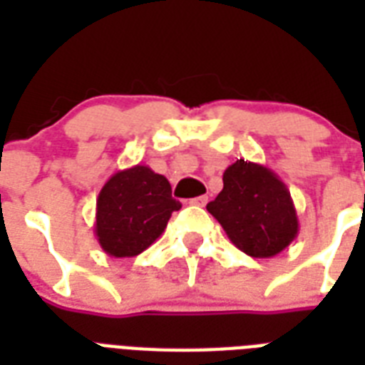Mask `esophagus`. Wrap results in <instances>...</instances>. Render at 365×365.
<instances>
[{"instance_id": "34e87169", "label": "esophagus", "mask_w": 365, "mask_h": 365, "mask_svg": "<svg viewBox=\"0 0 365 365\" xmlns=\"http://www.w3.org/2000/svg\"><path fill=\"white\" fill-rule=\"evenodd\" d=\"M206 202H208V197H206V195H200V197L189 199V205H193V206H206Z\"/></svg>"}]
</instances>
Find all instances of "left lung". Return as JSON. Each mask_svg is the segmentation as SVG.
Wrapping results in <instances>:
<instances>
[{
	"mask_svg": "<svg viewBox=\"0 0 365 365\" xmlns=\"http://www.w3.org/2000/svg\"><path fill=\"white\" fill-rule=\"evenodd\" d=\"M229 240L252 257H272L299 233L286 183L267 166L239 159L223 172V189L206 205Z\"/></svg>",
	"mask_w": 365,
	"mask_h": 365,
	"instance_id": "1",
	"label": "left lung"
}]
</instances>
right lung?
Masks as SVG:
<instances>
[{
    "mask_svg": "<svg viewBox=\"0 0 365 365\" xmlns=\"http://www.w3.org/2000/svg\"><path fill=\"white\" fill-rule=\"evenodd\" d=\"M180 208L168 180L136 165L104 183L96 199L94 235L111 257H134L159 239L172 212Z\"/></svg>",
    "mask_w": 365,
    "mask_h": 365,
    "instance_id": "1",
    "label": "right lung"
}]
</instances>
